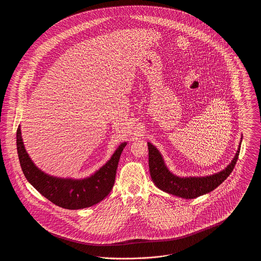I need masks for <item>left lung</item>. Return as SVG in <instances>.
Listing matches in <instances>:
<instances>
[{"instance_id": "1", "label": "left lung", "mask_w": 261, "mask_h": 261, "mask_svg": "<svg viewBox=\"0 0 261 261\" xmlns=\"http://www.w3.org/2000/svg\"><path fill=\"white\" fill-rule=\"evenodd\" d=\"M242 139L243 136L241 137V142L233 160L221 171L206 176L189 177H181L172 173L167 168L160 150L148 142L149 173L151 180L154 185L163 192L183 199H196L199 196L208 194L222 184L224 180L232 173L239 158Z\"/></svg>"}]
</instances>
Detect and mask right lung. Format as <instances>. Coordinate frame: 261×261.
Segmentation results:
<instances>
[{
	"mask_svg": "<svg viewBox=\"0 0 261 261\" xmlns=\"http://www.w3.org/2000/svg\"><path fill=\"white\" fill-rule=\"evenodd\" d=\"M121 143L112 158L99 170L83 179L51 176L38 168L25 149L20 125L16 131V149L21 169L27 181L53 203L66 210L86 208L99 203L112 191L121 152Z\"/></svg>",
	"mask_w": 261,
	"mask_h": 261,
	"instance_id": "1",
	"label": "right lung"
}]
</instances>
